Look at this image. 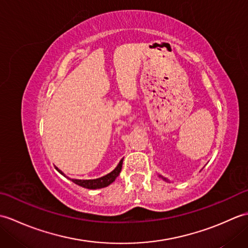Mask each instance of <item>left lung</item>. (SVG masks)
Instances as JSON below:
<instances>
[{
  "label": "left lung",
  "instance_id": "left-lung-1",
  "mask_svg": "<svg viewBox=\"0 0 248 248\" xmlns=\"http://www.w3.org/2000/svg\"><path fill=\"white\" fill-rule=\"evenodd\" d=\"M160 177H162V176H160ZM162 178H163V177H162ZM163 179H164V180H165V181H167V179H166V178H163Z\"/></svg>",
  "mask_w": 248,
  "mask_h": 248
}]
</instances>
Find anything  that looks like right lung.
Masks as SVG:
<instances>
[{
    "label": "right lung",
    "mask_w": 248,
    "mask_h": 248,
    "mask_svg": "<svg viewBox=\"0 0 248 248\" xmlns=\"http://www.w3.org/2000/svg\"><path fill=\"white\" fill-rule=\"evenodd\" d=\"M123 161L124 159H121L120 162L118 163L117 167L115 168L113 171H110L108 175H105L101 178H98V179H91V180H78V179H70L72 182H75L78 186H80L82 187H85V188H89V189H96V188H101V187H105L109 186L110 183L115 181V179L118 177V175L121 171V167H123ZM57 171L61 172L62 176H65L64 173L62 172V170H60L59 168L55 167ZM66 177V176H65Z\"/></svg>",
    "instance_id": "1"
}]
</instances>
